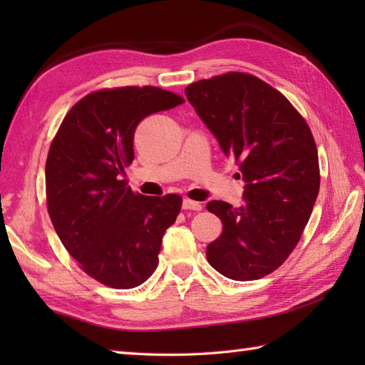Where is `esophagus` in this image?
Wrapping results in <instances>:
<instances>
[{"mask_svg": "<svg viewBox=\"0 0 365 365\" xmlns=\"http://www.w3.org/2000/svg\"><path fill=\"white\" fill-rule=\"evenodd\" d=\"M182 208H183V210H195V212H199V210H202V205H200V202H196V200L183 199Z\"/></svg>", "mask_w": 365, "mask_h": 365, "instance_id": "34e87169", "label": "esophagus"}]
</instances>
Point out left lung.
Returning <instances> with one entry per match:
<instances>
[{"label": "left lung", "instance_id": "1", "mask_svg": "<svg viewBox=\"0 0 365 365\" xmlns=\"http://www.w3.org/2000/svg\"><path fill=\"white\" fill-rule=\"evenodd\" d=\"M221 150L238 163L243 202L210 200L222 234L207 246L210 265L234 281L269 274L298 245L320 190L312 131L281 92L230 72L185 89Z\"/></svg>", "mask_w": 365, "mask_h": 365}]
</instances>
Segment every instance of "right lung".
<instances>
[{
  "instance_id": "1",
  "label": "right lung",
  "mask_w": 365,
  "mask_h": 365,
  "mask_svg": "<svg viewBox=\"0 0 365 365\" xmlns=\"http://www.w3.org/2000/svg\"><path fill=\"white\" fill-rule=\"evenodd\" d=\"M183 102L152 86L92 92L68 111L50 145L45 190L53 227L84 273L113 289L152 276L163 235L180 212L177 195H135L123 168L135 158L138 123Z\"/></svg>"
}]
</instances>
